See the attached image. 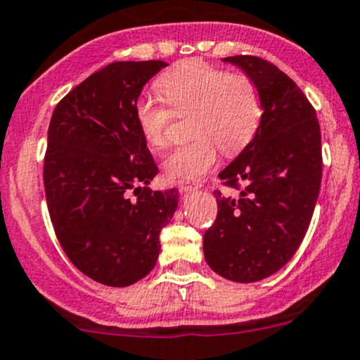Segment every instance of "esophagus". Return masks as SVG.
I'll return each instance as SVG.
<instances>
[{
	"label": "esophagus",
	"mask_w": 360,
	"mask_h": 360,
	"mask_svg": "<svg viewBox=\"0 0 360 360\" xmlns=\"http://www.w3.org/2000/svg\"><path fill=\"white\" fill-rule=\"evenodd\" d=\"M198 185L192 184V181H179V190L180 192H192V190H197Z\"/></svg>",
	"instance_id": "esophagus-1"
}]
</instances>
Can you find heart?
<instances>
[{
	"instance_id": "1",
	"label": "heart",
	"mask_w": 360,
	"mask_h": 360,
	"mask_svg": "<svg viewBox=\"0 0 360 360\" xmlns=\"http://www.w3.org/2000/svg\"><path fill=\"white\" fill-rule=\"evenodd\" d=\"M163 108L148 96L134 103V120L151 150L167 145L172 116L188 117L187 145L163 160L165 179L195 181L217 162V146L234 155L255 138L263 117V103L255 80L246 74H229L202 60H185L163 72L155 82Z\"/></svg>"
}]
</instances>
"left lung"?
Masks as SVG:
<instances>
[{
    "instance_id": "left-lung-1",
    "label": "left lung",
    "mask_w": 360,
    "mask_h": 360,
    "mask_svg": "<svg viewBox=\"0 0 360 360\" xmlns=\"http://www.w3.org/2000/svg\"><path fill=\"white\" fill-rule=\"evenodd\" d=\"M255 80L263 117L255 138L219 173L238 197L215 190L217 219L204 236L207 264L226 280L255 283L293 257L305 238L322 181V136L314 105L271 62L222 58Z\"/></svg>"
}]
</instances>
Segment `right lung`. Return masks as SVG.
<instances>
[{
  "mask_svg": "<svg viewBox=\"0 0 360 360\" xmlns=\"http://www.w3.org/2000/svg\"><path fill=\"white\" fill-rule=\"evenodd\" d=\"M167 62H112L72 89L49 126L44 184L58 243L101 285L129 286L155 268L160 232L179 190L153 192L158 173L134 120L145 84ZM135 190L136 199L129 192Z\"/></svg>",
  "mask_w": 360,
  "mask_h": 360,
  "instance_id": "obj_1",
  "label": "right lung"
}]
</instances>
